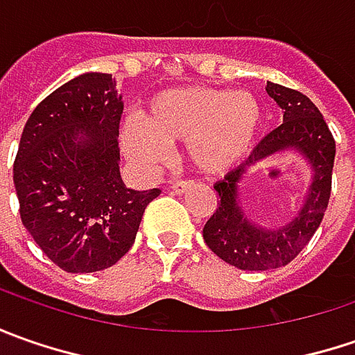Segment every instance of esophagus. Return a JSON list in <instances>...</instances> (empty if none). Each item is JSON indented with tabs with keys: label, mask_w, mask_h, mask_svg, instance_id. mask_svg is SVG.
<instances>
[{
	"label": "esophagus",
	"mask_w": 355,
	"mask_h": 355,
	"mask_svg": "<svg viewBox=\"0 0 355 355\" xmlns=\"http://www.w3.org/2000/svg\"><path fill=\"white\" fill-rule=\"evenodd\" d=\"M193 182H191V180H187V182H175V184H171V191H173V193H180V196H182V193H187V191H189V189H191V187H193Z\"/></svg>",
	"instance_id": "obj_1"
}]
</instances>
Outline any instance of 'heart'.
Masks as SVG:
<instances>
[{
  "label": "heart",
  "mask_w": 355,
  "mask_h": 355,
  "mask_svg": "<svg viewBox=\"0 0 355 355\" xmlns=\"http://www.w3.org/2000/svg\"><path fill=\"white\" fill-rule=\"evenodd\" d=\"M142 120L128 118L122 124V142L134 159L159 166L168 159V144L185 142L189 164L217 175L251 152L265 112L247 90L178 87L156 94Z\"/></svg>",
  "instance_id": "b5f03b06"
}]
</instances>
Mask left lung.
Listing matches in <instances>:
<instances>
[{
    "label": "left lung",
    "instance_id": "obj_1",
    "mask_svg": "<svg viewBox=\"0 0 355 355\" xmlns=\"http://www.w3.org/2000/svg\"><path fill=\"white\" fill-rule=\"evenodd\" d=\"M266 94L282 110V124L259 142L239 168L215 184L217 209L203 227L207 247L241 270H268L288 265L320 227L332 191L336 142L320 110L306 94L266 83ZM296 153L307 162L311 184L301 209L288 224L266 227L252 222L240 203L244 175L263 159Z\"/></svg>",
    "mask_w": 355,
    "mask_h": 355
}]
</instances>
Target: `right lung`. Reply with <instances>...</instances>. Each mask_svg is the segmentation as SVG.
I'll return each instance as SVG.
<instances>
[{
    "mask_svg": "<svg viewBox=\"0 0 355 355\" xmlns=\"http://www.w3.org/2000/svg\"><path fill=\"white\" fill-rule=\"evenodd\" d=\"M116 80L85 73L53 90L27 120L13 164L21 221L67 272H96L130 251L159 189H130L120 175Z\"/></svg>",
    "mask_w": 355,
    "mask_h": 355,
    "instance_id": "add662e5",
    "label": "right lung"
}]
</instances>
